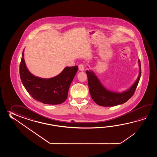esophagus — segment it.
<instances>
[{"instance_id": "1", "label": "esophagus", "mask_w": 157, "mask_h": 157, "mask_svg": "<svg viewBox=\"0 0 157 157\" xmlns=\"http://www.w3.org/2000/svg\"><path fill=\"white\" fill-rule=\"evenodd\" d=\"M78 69L80 71H84V66L83 64H80L78 65Z\"/></svg>"}]
</instances>
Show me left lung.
<instances>
[{
	"mask_svg": "<svg viewBox=\"0 0 157 157\" xmlns=\"http://www.w3.org/2000/svg\"><path fill=\"white\" fill-rule=\"evenodd\" d=\"M138 62L139 74L136 81L128 89L122 93L113 92L107 90L100 82V80L94 72L90 70L86 71L89 89L93 100L99 105L103 107L116 106L126 102L134 94L141 77V70L139 59Z\"/></svg>",
	"mask_w": 157,
	"mask_h": 157,
	"instance_id": "8db88e82",
	"label": "left lung"
}]
</instances>
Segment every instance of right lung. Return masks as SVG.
I'll list each match as a JSON object with an SVG mask.
<instances>
[{
	"label": "right lung",
	"instance_id": "obj_1",
	"mask_svg": "<svg viewBox=\"0 0 157 157\" xmlns=\"http://www.w3.org/2000/svg\"><path fill=\"white\" fill-rule=\"evenodd\" d=\"M24 50L20 66L22 83L34 99L47 104L56 105L67 99L71 83L78 70V66L66 67L55 77L43 78L36 77L28 70L24 60Z\"/></svg>",
	"mask_w": 157,
	"mask_h": 157
}]
</instances>
